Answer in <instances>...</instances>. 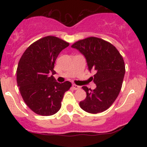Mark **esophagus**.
<instances>
[{
  "label": "esophagus",
  "mask_w": 147,
  "mask_h": 147,
  "mask_svg": "<svg viewBox=\"0 0 147 147\" xmlns=\"http://www.w3.org/2000/svg\"><path fill=\"white\" fill-rule=\"evenodd\" d=\"M72 88H73L74 90H79V88H80V86H79L77 85H75V84H72Z\"/></svg>",
  "instance_id": "esophagus-1"
}]
</instances>
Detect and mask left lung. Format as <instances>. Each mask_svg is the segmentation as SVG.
<instances>
[{
  "label": "left lung",
  "mask_w": 147,
  "mask_h": 147,
  "mask_svg": "<svg viewBox=\"0 0 147 147\" xmlns=\"http://www.w3.org/2000/svg\"><path fill=\"white\" fill-rule=\"evenodd\" d=\"M86 59L89 71H95L91 77L96 88H82L86 97L79 102L86 112L98 113L106 111L115 101L122 88L125 65L122 55L111 43L97 37H88L72 45Z\"/></svg>",
  "instance_id": "left-lung-1"
}]
</instances>
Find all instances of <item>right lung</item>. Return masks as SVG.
Segmentation results:
<instances>
[{
	"label": "right lung",
	"mask_w": 147,
	"mask_h": 147,
	"mask_svg": "<svg viewBox=\"0 0 147 147\" xmlns=\"http://www.w3.org/2000/svg\"><path fill=\"white\" fill-rule=\"evenodd\" d=\"M68 45L57 37L45 36L30 45L20 59L18 86L25 103L35 113L49 116L58 112L64 93L71 87L68 81L60 84L53 77L55 61Z\"/></svg>",
	"instance_id": "obj_1"
}]
</instances>
